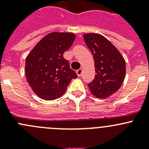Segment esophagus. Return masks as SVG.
Instances as JSON below:
<instances>
[{"instance_id": "34e87169", "label": "esophagus", "mask_w": 149, "mask_h": 149, "mask_svg": "<svg viewBox=\"0 0 149 149\" xmlns=\"http://www.w3.org/2000/svg\"><path fill=\"white\" fill-rule=\"evenodd\" d=\"M82 72H83V70H82L81 68H80V69H79V70H76V73H77L78 76H81Z\"/></svg>"}]
</instances>
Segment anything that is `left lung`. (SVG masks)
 <instances>
[{
  "instance_id": "1",
  "label": "left lung",
  "mask_w": 149,
  "mask_h": 149,
  "mask_svg": "<svg viewBox=\"0 0 149 149\" xmlns=\"http://www.w3.org/2000/svg\"><path fill=\"white\" fill-rule=\"evenodd\" d=\"M84 39L94 60L96 75L88 84L91 94L107 98L121 86L125 76V61L120 52L101 34H84Z\"/></svg>"
}]
</instances>
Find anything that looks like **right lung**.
I'll return each mask as SVG.
<instances>
[{"label": "right lung", "instance_id": "add662e5", "mask_svg": "<svg viewBox=\"0 0 149 149\" xmlns=\"http://www.w3.org/2000/svg\"><path fill=\"white\" fill-rule=\"evenodd\" d=\"M75 38L73 33H49L26 57V79L33 91L41 99L59 98L72 79L77 77L68 61L63 58V53L73 45Z\"/></svg>", "mask_w": 149, "mask_h": 149}]
</instances>
